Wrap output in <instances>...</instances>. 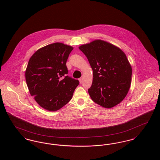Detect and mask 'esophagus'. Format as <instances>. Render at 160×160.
<instances>
[{
  "label": "esophagus",
  "instance_id": "obj_1",
  "mask_svg": "<svg viewBox=\"0 0 160 160\" xmlns=\"http://www.w3.org/2000/svg\"><path fill=\"white\" fill-rule=\"evenodd\" d=\"M78 80H79V82H80V83L81 84L82 83V81H83V78H80Z\"/></svg>",
  "mask_w": 160,
  "mask_h": 160
}]
</instances>
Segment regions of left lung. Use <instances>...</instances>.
<instances>
[{
  "instance_id": "left-lung-1",
  "label": "left lung",
  "mask_w": 160,
  "mask_h": 160,
  "mask_svg": "<svg viewBox=\"0 0 160 160\" xmlns=\"http://www.w3.org/2000/svg\"><path fill=\"white\" fill-rule=\"evenodd\" d=\"M93 71L88 89L91 99L104 108L119 104L127 96L131 82L132 68L126 54L119 47L97 39L80 46Z\"/></svg>"
}]
</instances>
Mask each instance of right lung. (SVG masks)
Segmentation results:
<instances>
[{"mask_svg":"<svg viewBox=\"0 0 160 160\" xmlns=\"http://www.w3.org/2000/svg\"><path fill=\"white\" fill-rule=\"evenodd\" d=\"M73 47L61 42L44 46L30 58L25 71L26 84L38 104L55 112L71 99L79 84L68 76L66 65Z\"/></svg>","mask_w":160,"mask_h":160,"instance_id":"1","label":"right lung"}]
</instances>
